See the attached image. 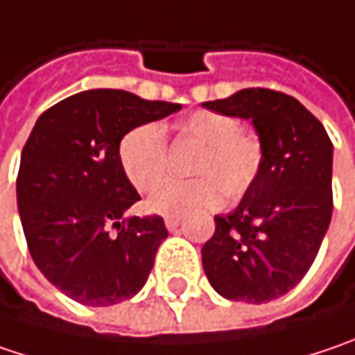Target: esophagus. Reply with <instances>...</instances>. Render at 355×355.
<instances>
[{"mask_svg":"<svg viewBox=\"0 0 355 355\" xmlns=\"http://www.w3.org/2000/svg\"><path fill=\"white\" fill-rule=\"evenodd\" d=\"M164 225H166L168 231H175L178 225H180V217H178V215H171V217L164 219Z\"/></svg>","mask_w":355,"mask_h":355,"instance_id":"34e87169","label":"esophagus"}]
</instances>
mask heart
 <instances>
[{"instance_id":"obj_1","label":"heart","mask_w":355,"mask_h":355,"mask_svg":"<svg viewBox=\"0 0 355 355\" xmlns=\"http://www.w3.org/2000/svg\"><path fill=\"white\" fill-rule=\"evenodd\" d=\"M178 135L198 144L193 160V180H173L159 187L148 209L160 215H180L213 207L220 195L235 200L257 180L263 166V144L255 135L241 130L237 118L215 110H198L177 124ZM118 160L130 184L146 193L166 177L168 155L162 128L155 122L138 124L122 136Z\"/></svg>"}]
</instances>
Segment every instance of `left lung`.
I'll list each match as a JSON object with an SVG mask.
<instances>
[{
  "label": "left lung",
  "mask_w": 355,
  "mask_h": 355,
  "mask_svg": "<svg viewBox=\"0 0 355 355\" xmlns=\"http://www.w3.org/2000/svg\"><path fill=\"white\" fill-rule=\"evenodd\" d=\"M207 110L251 120L263 144V166L253 187L200 249L213 289L231 302L265 303L302 282L327 233L334 146L293 96L247 88L202 102Z\"/></svg>",
  "instance_id": "obj_1"
}]
</instances>
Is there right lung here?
Segmentation results:
<instances>
[{
  "instance_id": "obj_1",
  "label": "right lung",
  "mask_w": 355,
  "mask_h": 355,
  "mask_svg": "<svg viewBox=\"0 0 355 355\" xmlns=\"http://www.w3.org/2000/svg\"><path fill=\"white\" fill-rule=\"evenodd\" d=\"M124 90H84L37 118L17 175V209L37 269L70 300L108 307L135 297L148 279L162 217H128L140 195L118 144L138 124L178 112Z\"/></svg>"
}]
</instances>
